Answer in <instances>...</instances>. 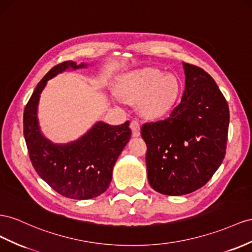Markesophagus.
I'll return each instance as SVG.
<instances>
[{"label": "esophagus", "mask_w": 252, "mask_h": 252, "mask_svg": "<svg viewBox=\"0 0 252 252\" xmlns=\"http://www.w3.org/2000/svg\"><path fill=\"white\" fill-rule=\"evenodd\" d=\"M130 128H131L133 137H139V135H140V123H139V122L135 121V120L131 121Z\"/></svg>", "instance_id": "obj_1"}]
</instances>
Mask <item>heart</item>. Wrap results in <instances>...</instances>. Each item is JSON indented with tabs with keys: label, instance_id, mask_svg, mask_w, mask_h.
Segmentation results:
<instances>
[{
	"label": "heart",
	"instance_id": "heart-1",
	"mask_svg": "<svg viewBox=\"0 0 252 252\" xmlns=\"http://www.w3.org/2000/svg\"><path fill=\"white\" fill-rule=\"evenodd\" d=\"M180 91V83L173 74L158 69H144L129 74L120 84V92L130 101H138L146 118H159L171 109Z\"/></svg>",
	"mask_w": 252,
	"mask_h": 252
}]
</instances>
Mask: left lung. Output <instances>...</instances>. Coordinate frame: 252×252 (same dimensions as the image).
Segmentation results:
<instances>
[{
  "label": "left lung",
  "instance_id": "1",
  "mask_svg": "<svg viewBox=\"0 0 252 252\" xmlns=\"http://www.w3.org/2000/svg\"><path fill=\"white\" fill-rule=\"evenodd\" d=\"M186 89L167 118L141 127L147 177L161 194L179 196L200 189L225 158L229 106L214 79L183 63Z\"/></svg>",
  "mask_w": 252,
  "mask_h": 252
}]
</instances>
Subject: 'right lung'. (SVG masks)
Returning a JSON list of instances; mask_svg holds the SVG:
<instances>
[{"instance_id": "right-lung-1", "label": "right lung", "mask_w": 252, "mask_h": 252, "mask_svg": "<svg viewBox=\"0 0 252 252\" xmlns=\"http://www.w3.org/2000/svg\"><path fill=\"white\" fill-rule=\"evenodd\" d=\"M85 65L69 60L53 66L39 81L23 114L24 138L33 168L54 191L77 200L91 199L106 191L115 162L131 135L129 121L119 126L98 122L78 141L65 145L53 144L40 133L37 106L46 81L69 67Z\"/></svg>"}]
</instances>
